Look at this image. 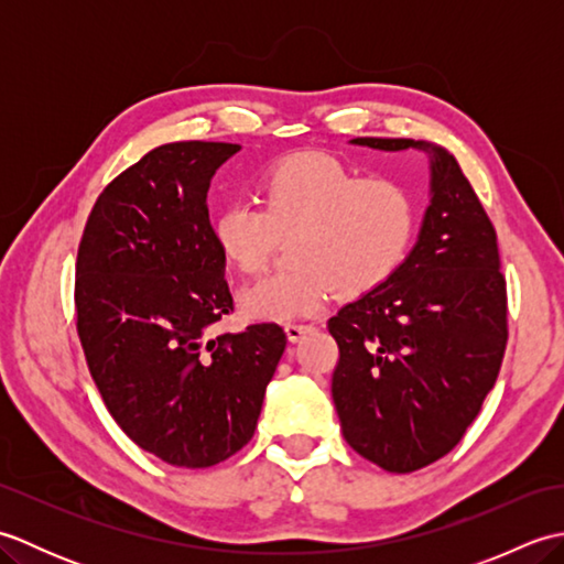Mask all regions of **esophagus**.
I'll use <instances>...</instances> for the list:
<instances>
[{"label":"esophagus","mask_w":564,"mask_h":564,"mask_svg":"<svg viewBox=\"0 0 564 564\" xmlns=\"http://www.w3.org/2000/svg\"><path fill=\"white\" fill-rule=\"evenodd\" d=\"M313 332H315V325H303V322H289V325H285V337H289L293 344L301 341Z\"/></svg>","instance_id":"1"}]
</instances>
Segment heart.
Here are the masks:
<instances>
[{"mask_svg": "<svg viewBox=\"0 0 564 564\" xmlns=\"http://www.w3.org/2000/svg\"><path fill=\"white\" fill-rule=\"evenodd\" d=\"M261 208L232 200L213 215V237L237 271L254 273L279 237H291L295 267L261 275L239 293L257 322L319 313L334 291L364 295L392 279L410 254L419 208L394 178H361L329 154H293L259 182Z\"/></svg>", "mask_w": 564, "mask_h": 564, "instance_id": "b5f03b06", "label": "heart"}]
</instances>
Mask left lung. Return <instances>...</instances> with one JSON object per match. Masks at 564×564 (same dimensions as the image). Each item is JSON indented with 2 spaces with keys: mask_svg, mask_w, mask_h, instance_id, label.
<instances>
[{
  "mask_svg": "<svg viewBox=\"0 0 564 564\" xmlns=\"http://www.w3.org/2000/svg\"><path fill=\"white\" fill-rule=\"evenodd\" d=\"M429 158V206L398 273L346 303L327 327L339 344L332 400L344 438L388 473H414L458 446L495 388L507 349V283L497 232L446 148L354 138Z\"/></svg>",
  "mask_w": 564,
  "mask_h": 564,
  "instance_id": "8db88e82",
  "label": "left lung"
}]
</instances>
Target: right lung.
I'll return each mask as SVG.
<instances>
[{
	"label": "right lung",
	"mask_w": 564,
	"mask_h": 564,
	"mask_svg": "<svg viewBox=\"0 0 564 564\" xmlns=\"http://www.w3.org/2000/svg\"><path fill=\"white\" fill-rule=\"evenodd\" d=\"M232 142H166L101 191L77 254V332L106 410L142 451L210 467L254 436L285 349L267 322L210 337L230 315L210 178Z\"/></svg>",
	"instance_id": "right-lung-1"
}]
</instances>
